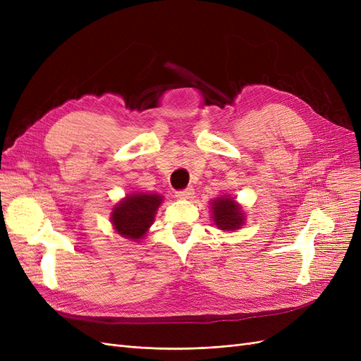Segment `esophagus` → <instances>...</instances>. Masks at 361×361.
Instances as JSON below:
<instances>
[{
    "mask_svg": "<svg viewBox=\"0 0 361 361\" xmlns=\"http://www.w3.org/2000/svg\"><path fill=\"white\" fill-rule=\"evenodd\" d=\"M194 195V188L192 187H188L185 190H180V191H176V197L178 199H192Z\"/></svg>",
    "mask_w": 361,
    "mask_h": 361,
    "instance_id": "34e87169",
    "label": "esophagus"
}]
</instances>
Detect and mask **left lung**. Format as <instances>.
<instances>
[{"label": "left lung", "instance_id": "obj_1", "mask_svg": "<svg viewBox=\"0 0 361 361\" xmlns=\"http://www.w3.org/2000/svg\"><path fill=\"white\" fill-rule=\"evenodd\" d=\"M214 221L221 231H236L243 224V211L235 200L228 197H221L212 202Z\"/></svg>", "mask_w": 361, "mask_h": 361}]
</instances>
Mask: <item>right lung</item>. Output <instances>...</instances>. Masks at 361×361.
Returning a JSON list of instances; mask_svg holds the SVG:
<instances>
[{
  "label": "right lung",
  "mask_w": 361,
  "mask_h": 361,
  "mask_svg": "<svg viewBox=\"0 0 361 361\" xmlns=\"http://www.w3.org/2000/svg\"><path fill=\"white\" fill-rule=\"evenodd\" d=\"M161 202L162 197L158 194H133L118 203L111 214V221L118 235L134 241L143 238Z\"/></svg>",
  "instance_id": "right-lung-1"
}]
</instances>
